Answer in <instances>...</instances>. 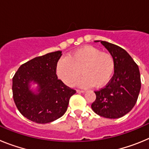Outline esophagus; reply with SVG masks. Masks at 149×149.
Instances as JSON below:
<instances>
[{"mask_svg":"<svg viewBox=\"0 0 149 149\" xmlns=\"http://www.w3.org/2000/svg\"><path fill=\"white\" fill-rule=\"evenodd\" d=\"M85 92V90H81V89H77V93H83Z\"/></svg>","mask_w":149,"mask_h":149,"instance_id":"1","label":"esophagus"}]
</instances>
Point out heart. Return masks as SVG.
I'll list each match as a JSON object with an SVG mask.
<instances>
[{
    "label": "heart",
    "instance_id": "obj_1",
    "mask_svg": "<svg viewBox=\"0 0 149 149\" xmlns=\"http://www.w3.org/2000/svg\"><path fill=\"white\" fill-rule=\"evenodd\" d=\"M115 68L114 59L110 53L102 52L93 46H86L59 60L56 73L67 86H72L81 74L80 84L101 87L108 83Z\"/></svg>",
    "mask_w": 149,
    "mask_h": 149
}]
</instances>
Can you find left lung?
I'll return each mask as SVG.
<instances>
[{"label": "left lung", "mask_w": 149, "mask_h": 149, "mask_svg": "<svg viewBox=\"0 0 149 149\" xmlns=\"http://www.w3.org/2000/svg\"><path fill=\"white\" fill-rule=\"evenodd\" d=\"M101 42L113 56L114 74L104 88L95 91V101L92 109L96 114L108 119H118L131 111L136 104L141 89L137 64L121 47L105 41Z\"/></svg>", "instance_id": "obj_1"}]
</instances>
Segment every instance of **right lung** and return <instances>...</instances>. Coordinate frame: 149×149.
I'll return each instance as SVG.
<instances>
[{"label": "right lung", "instance_id": "add662e5", "mask_svg": "<svg viewBox=\"0 0 149 149\" xmlns=\"http://www.w3.org/2000/svg\"><path fill=\"white\" fill-rule=\"evenodd\" d=\"M62 51L37 56L18 68L13 78V95L17 108L29 120L39 124L53 122L64 115L76 91L57 78L56 63ZM38 84V93L29 89Z\"/></svg>", "mask_w": 149, "mask_h": 149}]
</instances>
